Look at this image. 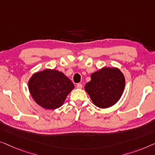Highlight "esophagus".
Instances as JSON below:
<instances>
[{
  "mask_svg": "<svg viewBox=\"0 0 155 155\" xmlns=\"http://www.w3.org/2000/svg\"><path fill=\"white\" fill-rule=\"evenodd\" d=\"M82 87H83V85L81 84H78L77 85V88L78 89H81Z\"/></svg>",
  "mask_w": 155,
  "mask_h": 155,
  "instance_id": "34e87169",
  "label": "esophagus"
}]
</instances>
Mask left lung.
Wrapping results in <instances>:
<instances>
[{
	"label": "left lung",
	"mask_w": 155,
	"mask_h": 155,
	"mask_svg": "<svg viewBox=\"0 0 155 155\" xmlns=\"http://www.w3.org/2000/svg\"><path fill=\"white\" fill-rule=\"evenodd\" d=\"M125 86V78L119 69L104 67L91 74L85 86L93 104L100 108L112 106L120 98Z\"/></svg>",
	"instance_id": "1"
}]
</instances>
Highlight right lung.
Instances as JSON below:
<instances>
[{
    "label": "right lung",
    "instance_id": "1",
    "mask_svg": "<svg viewBox=\"0 0 155 155\" xmlns=\"http://www.w3.org/2000/svg\"><path fill=\"white\" fill-rule=\"evenodd\" d=\"M74 88L73 83L62 72L45 69L32 76L29 89L32 97L39 105L48 110L62 106L66 97Z\"/></svg>",
    "mask_w": 155,
    "mask_h": 155
}]
</instances>
